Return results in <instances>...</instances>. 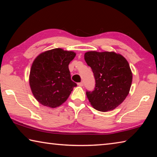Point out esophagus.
<instances>
[{"label": "esophagus", "mask_w": 157, "mask_h": 157, "mask_svg": "<svg viewBox=\"0 0 157 157\" xmlns=\"http://www.w3.org/2000/svg\"><path fill=\"white\" fill-rule=\"evenodd\" d=\"M78 86H83L84 83L82 82H79V83H78Z\"/></svg>", "instance_id": "esophagus-1"}]
</instances>
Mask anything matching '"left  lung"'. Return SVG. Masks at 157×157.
Wrapping results in <instances>:
<instances>
[{"instance_id": "obj_1", "label": "left lung", "mask_w": 157, "mask_h": 157, "mask_svg": "<svg viewBox=\"0 0 157 157\" xmlns=\"http://www.w3.org/2000/svg\"><path fill=\"white\" fill-rule=\"evenodd\" d=\"M84 60L95 79L94 91H86L90 104L102 112L118 107L125 100L132 86V72L128 62L113 51L86 52Z\"/></svg>"}]
</instances>
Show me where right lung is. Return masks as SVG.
<instances>
[{
	"label": "right lung",
	"instance_id": "1",
	"mask_svg": "<svg viewBox=\"0 0 157 157\" xmlns=\"http://www.w3.org/2000/svg\"><path fill=\"white\" fill-rule=\"evenodd\" d=\"M76 53L62 48L42 52L32 64L29 84L35 99L41 105L56 108L64 103L77 84L68 69Z\"/></svg>",
	"mask_w": 157,
	"mask_h": 157
}]
</instances>
